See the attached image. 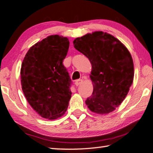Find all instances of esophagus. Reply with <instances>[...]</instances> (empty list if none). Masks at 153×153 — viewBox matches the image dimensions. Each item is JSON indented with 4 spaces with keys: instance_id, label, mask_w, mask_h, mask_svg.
Returning <instances> with one entry per match:
<instances>
[{
    "instance_id": "1",
    "label": "esophagus",
    "mask_w": 153,
    "mask_h": 153,
    "mask_svg": "<svg viewBox=\"0 0 153 153\" xmlns=\"http://www.w3.org/2000/svg\"><path fill=\"white\" fill-rule=\"evenodd\" d=\"M82 82H83V80L82 79H77V80L76 81V82H75V84H76V86H79V84H81L82 83Z\"/></svg>"
}]
</instances>
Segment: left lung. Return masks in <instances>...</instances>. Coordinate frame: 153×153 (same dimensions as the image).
<instances>
[{"instance_id": "1", "label": "left lung", "mask_w": 153, "mask_h": 153, "mask_svg": "<svg viewBox=\"0 0 153 153\" xmlns=\"http://www.w3.org/2000/svg\"><path fill=\"white\" fill-rule=\"evenodd\" d=\"M74 45L92 65L90 77L93 92L86 100V105L98 114L115 110L127 95L134 77L129 50L118 39L102 31L77 37Z\"/></svg>"}]
</instances>
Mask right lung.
Returning a JSON list of instances; mask_svg holds the SVG:
<instances>
[{
  "instance_id": "1",
  "label": "right lung",
  "mask_w": 153,
  "mask_h": 153,
  "mask_svg": "<svg viewBox=\"0 0 153 153\" xmlns=\"http://www.w3.org/2000/svg\"><path fill=\"white\" fill-rule=\"evenodd\" d=\"M69 47L68 38L48 36L29 49L22 64L24 96L34 110L46 119L62 116L69 105L71 81L62 64Z\"/></svg>"
}]
</instances>
